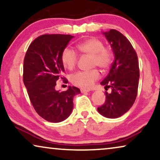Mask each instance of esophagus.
Here are the masks:
<instances>
[{"instance_id":"esophagus-1","label":"esophagus","mask_w":160,"mask_h":160,"mask_svg":"<svg viewBox=\"0 0 160 160\" xmlns=\"http://www.w3.org/2000/svg\"><path fill=\"white\" fill-rule=\"evenodd\" d=\"M89 91H90V89H85V88H82V89H81V92H82V93L89 92Z\"/></svg>"}]
</instances>
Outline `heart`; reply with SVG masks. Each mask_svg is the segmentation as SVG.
Here are the masks:
<instances>
[{"instance_id": "heart-1", "label": "heart", "mask_w": 160, "mask_h": 160, "mask_svg": "<svg viewBox=\"0 0 160 160\" xmlns=\"http://www.w3.org/2000/svg\"><path fill=\"white\" fill-rule=\"evenodd\" d=\"M76 48L82 54L91 57V67L98 66L102 71L108 69L113 62V52L110 47H104L103 42L99 38L91 37L76 43ZM78 58L75 52L65 48L61 54V61L65 69L71 71L77 63ZM100 78V73L97 69L87 71H79L73 74L71 82L75 86L87 88Z\"/></svg>"}]
</instances>
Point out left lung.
Instances as JSON below:
<instances>
[{"mask_svg": "<svg viewBox=\"0 0 160 160\" xmlns=\"http://www.w3.org/2000/svg\"><path fill=\"white\" fill-rule=\"evenodd\" d=\"M114 54L108 75L102 81L107 90L106 101L98 111L105 117H120L132 106L138 94L140 77L138 56L128 38L117 30L103 32Z\"/></svg>", "mask_w": 160, "mask_h": 160, "instance_id": "obj_1", "label": "left lung"}]
</instances>
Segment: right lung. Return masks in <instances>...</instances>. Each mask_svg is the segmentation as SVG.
Masks as SVG:
<instances>
[{
    "label": "right lung",
    "mask_w": 160,
    "mask_h": 160,
    "mask_svg": "<svg viewBox=\"0 0 160 160\" xmlns=\"http://www.w3.org/2000/svg\"><path fill=\"white\" fill-rule=\"evenodd\" d=\"M71 35L44 34L30 43L23 65V82L30 100L37 113L50 122L66 119L73 108V97L81 92L76 87L66 91H57L58 80H68L61 54L69 41Z\"/></svg>",
    "instance_id": "obj_1"
}]
</instances>
